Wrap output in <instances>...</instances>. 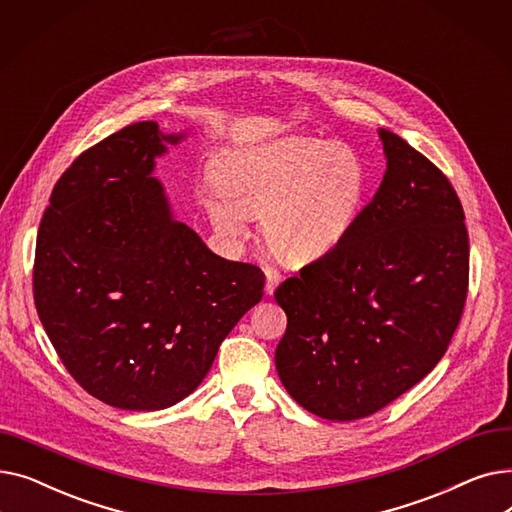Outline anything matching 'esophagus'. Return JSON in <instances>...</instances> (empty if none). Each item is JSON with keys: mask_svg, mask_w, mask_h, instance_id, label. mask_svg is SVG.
I'll return each mask as SVG.
<instances>
[{"mask_svg": "<svg viewBox=\"0 0 512 512\" xmlns=\"http://www.w3.org/2000/svg\"><path fill=\"white\" fill-rule=\"evenodd\" d=\"M263 272H265V292L267 294H274V290L282 282V276H280V272L276 270V267H265Z\"/></svg>", "mask_w": 512, "mask_h": 512, "instance_id": "1", "label": "esophagus"}]
</instances>
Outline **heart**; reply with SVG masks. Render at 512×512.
<instances>
[{
	"label": "heart",
	"instance_id": "heart-1",
	"mask_svg": "<svg viewBox=\"0 0 512 512\" xmlns=\"http://www.w3.org/2000/svg\"><path fill=\"white\" fill-rule=\"evenodd\" d=\"M220 195L205 201L222 236H249L257 218L265 245L294 265L332 253L351 234L365 205L369 174L346 143L284 137L232 151L215 174Z\"/></svg>",
	"mask_w": 512,
	"mask_h": 512
}]
</instances>
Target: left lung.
<instances>
[{
	"label": "left lung",
	"instance_id": "obj_1",
	"mask_svg": "<svg viewBox=\"0 0 512 512\" xmlns=\"http://www.w3.org/2000/svg\"><path fill=\"white\" fill-rule=\"evenodd\" d=\"M386 174L355 228L274 292L286 392L328 421L378 413L448 351L469 282L463 205L448 178L380 128Z\"/></svg>",
	"mask_w": 512,
	"mask_h": 512
}]
</instances>
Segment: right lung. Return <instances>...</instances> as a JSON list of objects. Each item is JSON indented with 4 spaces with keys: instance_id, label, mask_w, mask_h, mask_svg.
<instances>
[{
    "instance_id": "obj_1",
    "label": "right lung",
    "mask_w": 512,
    "mask_h": 512,
    "mask_svg": "<svg viewBox=\"0 0 512 512\" xmlns=\"http://www.w3.org/2000/svg\"><path fill=\"white\" fill-rule=\"evenodd\" d=\"M186 134L137 122L103 139L53 186L39 226L41 324L72 378L124 411H161L195 392L263 297L259 267L211 253L153 176Z\"/></svg>"
}]
</instances>
